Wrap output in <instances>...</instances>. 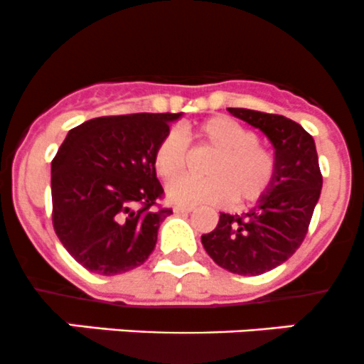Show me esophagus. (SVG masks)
Returning a JSON list of instances; mask_svg holds the SVG:
<instances>
[{"mask_svg":"<svg viewBox=\"0 0 364 364\" xmlns=\"http://www.w3.org/2000/svg\"><path fill=\"white\" fill-rule=\"evenodd\" d=\"M173 210L177 212V214H189V212L193 210V207H187V205H175Z\"/></svg>","mask_w":364,"mask_h":364,"instance_id":"esophagus-1","label":"esophagus"}]
</instances>
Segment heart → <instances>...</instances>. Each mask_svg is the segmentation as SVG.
Masks as SVG:
<instances>
[{
    "label": "heart",
    "mask_w": 364,
    "mask_h": 364,
    "mask_svg": "<svg viewBox=\"0 0 364 364\" xmlns=\"http://www.w3.org/2000/svg\"><path fill=\"white\" fill-rule=\"evenodd\" d=\"M200 146L214 150L205 163L208 177L178 178L189 164L187 139L177 129H170L154 149V170L168 186V198L181 205L228 203L237 205L260 200L276 177V159L257 143V134L230 117H212L193 129Z\"/></svg>",
    "instance_id": "1"
}]
</instances>
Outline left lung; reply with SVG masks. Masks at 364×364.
I'll return each instance as SVG.
<instances>
[{"mask_svg":"<svg viewBox=\"0 0 364 364\" xmlns=\"http://www.w3.org/2000/svg\"><path fill=\"white\" fill-rule=\"evenodd\" d=\"M233 117L260 129L276 154V177L258 205L242 215L221 214L201 235L208 257L226 271L258 276L289 260L303 244L322 189L315 141L282 114L228 107Z\"/></svg>","mask_w":364,"mask_h":364,"instance_id":"obj_1","label":"left lung"}]
</instances>
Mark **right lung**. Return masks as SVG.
<instances>
[{"label": "right lung", "instance_id": "1", "mask_svg": "<svg viewBox=\"0 0 364 364\" xmlns=\"http://www.w3.org/2000/svg\"><path fill=\"white\" fill-rule=\"evenodd\" d=\"M182 113L100 117L70 129L51 164L53 226L75 262L102 276L141 265L173 214L154 149Z\"/></svg>", "mask_w": 364, "mask_h": 364}]
</instances>
